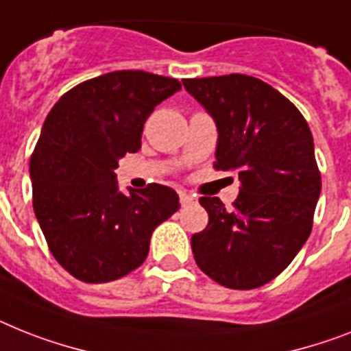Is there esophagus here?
<instances>
[{
    "instance_id": "1",
    "label": "esophagus",
    "mask_w": 351,
    "mask_h": 351,
    "mask_svg": "<svg viewBox=\"0 0 351 351\" xmlns=\"http://www.w3.org/2000/svg\"><path fill=\"white\" fill-rule=\"evenodd\" d=\"M179 201H181V206H188V204L195 202V197L188 192H179Z\"/></svg>"
}]
</instances>
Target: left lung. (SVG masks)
Wrapping results in <instances>:
<instances>
[{
  "label": "left lung",
  "instance_id": "1",
  "mask_svg": "<svg viewBox=\"0 0 351 351\" xmlns=\"http://www.w3.org/2000/svg\"><path fill=\"white\" fill-rule=\"evenodd\" d=\"M217 123L215 167L234 170L240 192L231 210L201 197L208 226L192 237L202 273L228 289H256L282 273L312 231L321 193L314 140L298 107L249 75L184 78Z\"/></svg>",
  "mask_w": 351,
  "mask_h": 351
}]
</instances>
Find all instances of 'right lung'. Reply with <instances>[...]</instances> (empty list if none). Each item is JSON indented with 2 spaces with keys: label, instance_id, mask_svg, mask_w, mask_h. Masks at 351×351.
Listing matches in <instances>:
<instances>
[{
  "label": "right lung",
  "instance_id": "add662e5",
  "mask_svg": "<svg viewBox=\"0 0 351 351\" xmlns=\"http://www.w3.org/2000/svg\"><path fill=\"white\" fill-rule=\"evenodd\" d=\"M179 89L176 78L123 69L78 84L48 112L30 159L34 211L55 260L80 282L140 267L152 231L179 210L172 188L121 193L114 173L140 150L154 107Z\"/></svg>",
  "mask_w": 351,
  "mask_h": 351
}]
</instances>
